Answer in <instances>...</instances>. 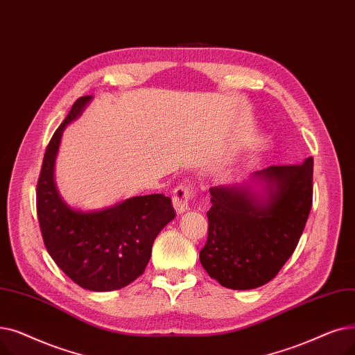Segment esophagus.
I'll list each match as a JSON object with an SVG mask.
<instances>
[{"label":"esophagus","instance_id":"obj_1","mask_svg":"<svg viewBox=\"0 0 355 355\" xmlns=\"http://www.w3.org/2000/svg\"><path fill=\"white\" fill-rule=\"evenodd\" d=\"M196 192L191 183H180L173 189L172 202L178 214L189 209V202L195 198Z\"/></svg>","mask_w":355,"mask_h":355}]
</instances>
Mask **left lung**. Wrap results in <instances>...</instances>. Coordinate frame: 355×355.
I'll use <instances>...</instances> for the list:
<instances>
[{
    "instance_id": "8db88e82",
    "label": "left lung",
    "mask_w": 355,
    "mask_h": 355,
    "mask_svg": "<svg viewBox=\"0 0 355 355\" xmlns=\"http://www.w3.org/2000/svg\"><path fill=\"white\" fill-rule=\"evenodd\" d=\"M270 187L260 202L248 189L227 184L209 189L207 244L199 260L224 288L256 289L277 276L305 230L313 199V159L268 166L252 175Z\"/></svg>"
}]
</instances>
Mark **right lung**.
Wrapping results in <instances>:
<instances>
[{
  "label": "right lung",
  "instance_id": "1",
  "mask_svg": "<svg viewBox=\"0 0 355 355\" xmlns=\"http://www.w3.org/2000/svg\"><path fill=\"white\" fill-rule=\"evenodd\" d=\"M91 101L78 98L50 139L36 188L43 243L62 272L80 288L118 291L143 275L157 234L175 218L163 193L134 196L98 212H79L60 199L53 166L62 131Z\"/></svg>",
  "mask_w": 355,
  "mask_h": 355
}]
</instances>
